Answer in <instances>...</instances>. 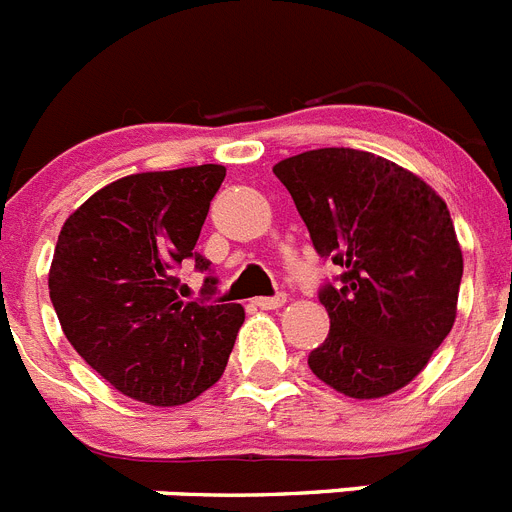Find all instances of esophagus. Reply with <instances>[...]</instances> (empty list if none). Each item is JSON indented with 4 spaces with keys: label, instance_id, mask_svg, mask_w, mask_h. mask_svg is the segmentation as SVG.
Returning a JSON list of instances; mask_svg holds the SVG:
<instances>
[{
    "label": "esophagus",
    "instance_id": "1",
    "mask_svg": "<svg viewBox=\"0 0 512 512\" xmlns=\"http://www.w3.org/2000/svg\"><path fill=\"white\" fill-rule=\"evenodd\" d=\"M284 302H287V295H284V292H279V295H274V297H256V300H253V305L261 307V310H277V307H282Z\"/></svg>",
    "mask_w": 512,
    "mask_h": 512
}]
</instances>
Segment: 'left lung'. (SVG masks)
Returning a JSON list of instances; mask_svg holds the SVG:
<instances>
[{
	"mask_svg": "<svg viewBox=\"0 0 512 512\" xmlns=\"http://www.w3.org/2000/svg\"><path fill=\"white\" fill-rule=\"evenodd\" d=\"M315 251L343 274L318 292L330 333L312 374L356 400L413 382L456 320L464 259L449 207L413 171L356 148L274 166Z\"/></svg>",
	"mask_w": 512,
	"mask_h": 512,
	"instance_id": "obj_1",
	"label": "left lung"
}]
</instances>
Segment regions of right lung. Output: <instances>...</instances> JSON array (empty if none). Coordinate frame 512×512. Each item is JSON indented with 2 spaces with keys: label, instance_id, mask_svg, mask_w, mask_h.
<instances>
[{
  "label": "right lung",
  "instance_id": "right-lung-1",
  "mask_svg": "<svg viewBox=\"0 0 512 512\" xmlns=\"http://www.w3.org/2000/svg\"><path fill=\"white\" fill-rule=\"evenodd\" d=\"M225 166L122 176L63 223L48 289L76 354L99 377L148 405H184L223 377L241 305L184 302L176 271L194 251ZM205 279V295L215 292Z\"/></svg>",
  "mask_w": 512,
  "mask_h": 512
}]
</instances>
